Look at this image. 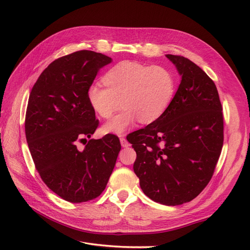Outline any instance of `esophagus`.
<instances>
[{
	"label": "esophagus",
	"mask_w": 250,
	"mask_h": 250,
	"mask_svg": "<svg viewBox=\"0 0 250 250\" xmlns=\"http://www.w3.org/2000/svg\"><path fill=\"white\" fill-rule=\"evenodd\" d=\"M120 142H121V145H122V147H124V148L129 146V143H128L127 140L125 138H123V137L120 138Z\"/></svg>",
	"instance_id": "obj_1"
}]
</instances>
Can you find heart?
Segmentation results:
<instances>
[{
    "instance_id": "heart-1",
    "label": "heart",
    "mask_w": 250,
    "mask_h": 250,
    "mask_svg": "<svg viewBox=\"0 0 250 250\" xmlns=\"http://www.w3.org/2000/svg\"><path fill=\"white\" fill-rule=\"evenodd\" d=\"M104 86L94 83L87 89V99L95 111L109 119L120 108L123 110L103 126V132L122 134L140 121L150 124L167 110L175 94L174 75L160 65H148L124 60L113 65L103 77Z\"/></svg>"
}]
</instances>
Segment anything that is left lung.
<instances>
[{"instance_id":"obj_1","label":"left lung","mask_w":250,"mask_h":250,"mask_svg":"<svg viewBox=\"0 0 250 250\" xmlns=\"http://www.w3.org/2000/svg\"><path fill=\"white\" fill-rule=\"evenodd\" d=\"M181 76L164 115L127 135L142 191L165 206L193 200L209 183L223 146L222 105L214 81L184 56L166 55Z\"/></svg>"}]
</instances>
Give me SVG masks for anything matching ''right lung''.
<instances>
[{
    "mask_svg": "<svg viewBox=\"0 0 250 250\" xmlns=\"http://www.w3.org/2000/svg\"><path fill=\"white\" fill-rule=\"evenodd\" d=\"M111 62L88 50L60 57L43 70L29 96L25 132L35 168L51 191L73 203L95 199L104 191L121 150L115 134L77 148L99 125L87 89Z\"/></svg>",
    "mask_w": 250,
    "mask_h": 250,
    "instance_id": "right-lung-1",
    "label": "right lung"
}]
</instances>
